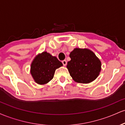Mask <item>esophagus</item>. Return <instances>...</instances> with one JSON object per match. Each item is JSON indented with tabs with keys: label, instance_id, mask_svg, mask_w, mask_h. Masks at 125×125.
I'll list each match as a JSON object with an SVG mask.
<instances>
[{
	"label": "esophagus",
	"instance_id": "34e87169",
	"mask_svg": "<svg viewBox=\"0 0 125 125\" xmlns=\"http://www.w3.org/2000/svg\"><path fill=\"white\" fill-rule=\"evenodd\" d=\"M62 62L64 66H65L67 64V61H66V60H64V61H62Z\"/></svg>",
	"mask_w": 125,
	"mask_h": 125
}]
</instances>
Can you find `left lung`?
Returning <instances> with one entry per match:
<instances>
[{"label": "left lung", "mask_w": 125, "mask_h": 125, "mask_svg": "<svg viewBox=\"0 0 125 125\" xmlns=\"http://www.w3.org/2000/svg\"><path fill=\"white\" fill-rule=\"evenodd\" d=\"M69 57L71 60L66 67L74 82L89 83L99 75L102 63L94 52L87 48H74Z\"/></svg>", "instance_id": "left-lung-1"}]
</instances>
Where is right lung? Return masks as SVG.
I'll use <instances>...</instances> for the list:
<instances>
[{"label": "right lung", "instance_id": "right-lung-1", "mask_svg": "<svg viewBox=\"0 0 125 125\" xmlns=\"http://www.w3.org/2000/svg\"><path fill=\"white\" fill-rule=\"evenodd\" d=\"M62 66L56 57L44 51L37 54L31 62V74L36 83L45 84L52 79L56 70Z\"/></svg>", "mask_w": 125, "mask_h": 125}]
</instances>
